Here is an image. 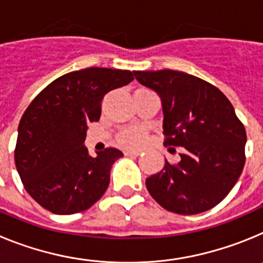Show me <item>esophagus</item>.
Segmentation results:
<instances>
[{
  "mask_svg": "<svg viewBox=\"0 0 263 263\" xmlns=\"http://www.w3.org/2000/svg\"><path fill=\"white\" fill-rule=\"evenodd\" d=\"M141 153L139 150H127V152H125V155L126 157H138V155H141Z\"/></svg>",
  "mask_w": 263,
  "mask_h": 263,
  "instance_id": "obj_1",
  "label": "esophagus"
}]
</instances>
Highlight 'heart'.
Returning <instances> with one entry per match:
<instances>
[{"label": "heart", "mask_w": 263, "mask_h": 263, "mask_svg": "<svg viewBox=\"0 0 263 263\" xmlns=\"http://www.w3.org/2000/svg\"><path fill=\"white\" fill-rule=\"evenodd\" d=\"M145 132L138 127H132V129H126L124 132H121L118 134L117 139L118 143L124 147H137L141 146L145 142Z\"/></svg>", "instance_id": "heart-1"}]
</instances>
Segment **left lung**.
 <instances>
[{
	"mask_svg": "<svg viewBox=\"0 0 263 263\" xmlns=\"http://www.w3.org/2000/svg\"><path fill=\"white\" fill-rule=\"evenodd\" d=\"M155 90L163 110L164 146L183 147L180 162L146 179L164 210L178 215L205 212L224 200L242 173L246 132L233 105L215 85L185 72L134 71Z\"/></svg>",
	"mask_w": 263,
	"mask_h": 263,
	"instance_id": "left-lung-1",
	"label": "left lung"
}]
</instances>
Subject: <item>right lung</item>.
Returning a JSON list of instances; mask_svg holds the SVG:
<instances>
[{
    "label": "right lung",
    "instance_id": "1",
    "mask_svg": "<svg viewBox=\"0 0 263 263\" xmlns=\"http://www.w3.org/2000/svg\"><path fill=\"white\" fill-rule=\"evenodd\" d=\"M133 80L127 69L73 71L53 80L27 106L14 159L25 190L39 205L72 215L103 196L111 166L124 154L109 147L90 157L84 146L88 124L100 120L108 92Z\"/></svg>",
    "mask_w": 263,
    "mask_h": 263
}]
</instances>
